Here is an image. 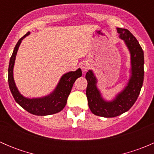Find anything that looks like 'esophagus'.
<instances>
[{"mask_svg":"<svg viewBox=\"0 0 154 154\" xmlns=\"http://www.w3.org/2000/svg\"><path fill=\"white\" fill-rule=\"evenodd\" d=\"M80 68H81V69L83 70V71H86L90 68L89 63H88L87 62H83V63L80 64Z\"/></svg>","mask_w":154,"mask_h":154,"instance_id":"1","label":"esophagus"}]
</instances>
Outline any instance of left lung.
<instances>
[{
    "mask_svg": "<svg viewBox=\"0 0 154 154\" xmlns=\"http://www.w3.org/2000/svg\"><path fill=\"white\" fill-rule=\"evenodd\" d=\"M120 38L125 40L131 54L132 77L128 86L112 102H106L100 97L95 86L96 79L92 71L86 73L88 82L86 96L93 114L105 118L116 117L128 111L137 100L144 80V52L136 37L127 29L117 28Z\"/></svg>",
    "mask_w": 154,
    "mask_h": 154,
    "instance_id": "1",
    "label": "left lung"
}]
</instances>
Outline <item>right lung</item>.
<instances>
[{
    "label": "right lung",
    "instance_id": "add662e5",
    "mask_svg": "<svg viewBox=\"0 0 154 154\" xmlns=\"http://www.w3.org/2000/svg\"><path fill=\"white\" fill-rule=\"evenodd\" d=\"M29 34V32H27V34L18 40L14 48L12 57H10L8 69V83L10 89L15 101L31 114L35 116H48L55 114L63 110L66 106L68 97L71 92L73 84L78 77L82 76L81 69L79 68L76 71H71L64 74L62 77L55 91L48 97L38 99H28L23 97L18 92L14 82L13 66L18 47L23 38Z\"/></svg>",
    "mask_w": 154,
    "mask_h": 154
}]
</instances>
